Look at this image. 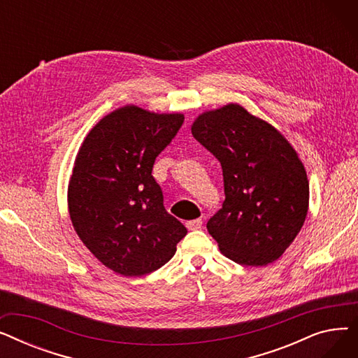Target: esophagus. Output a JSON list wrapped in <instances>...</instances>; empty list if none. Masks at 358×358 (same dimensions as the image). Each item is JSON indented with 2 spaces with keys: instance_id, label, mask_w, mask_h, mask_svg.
<instances>
[{
  "instance_id": "obj_1",
  "label": "esophagus",
  "mask_w": 358,
  "mask_h": 358,
  "mask_svg": "<svg viewBox=\"0 0 358 358\" xmlns=\"http://www.w3.org/2000/svg\"><path fill=\"white\" fill-rule=\"evenodd\" d=\"M201 224H203L201 219H194V220L187 222L185 227H187V229H189V231H197V229L201 228Z\"/></svg>"
}]
</instances>
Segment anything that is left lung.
I'll return each instance as SVG.
<instances>
[{
	"instance_id": "8db88e82",
	"label": "left lung",
	"mask_w": 358,
	"mask_h": 358,
	"mask_svg": "<svg viewBox=\"0 0 358 358\" xmlns=\"http://www.w3.org/2000/svg\"><path fill=\"white\" fill-rule=\"evenodd\" d=\"M192 134L222 165L224 201L208 222L220 251L250 267L280 258L309 208V181L296 150L239 104L203 113Z\"/></svg>"
}]
</instances>
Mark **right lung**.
<instances>
[{"label": "right lung", "mask_w": 358, "mask_h": 358, "mask_svg": "<svg viewBox=\"0 0 358 358\" xmlns=\"http://www.w3.org/2000/svg\"><path fill=\"white\" fill-rule=\"evenodd\" d=\"M182 122L180 113L124 106L94 126L80 148L68 187L69 216L84 245L117 274L139 277L161 268L187 235L165 210L152 177L157 157Z\"/></svg>", "instance_id": "1"}]
</instances>
